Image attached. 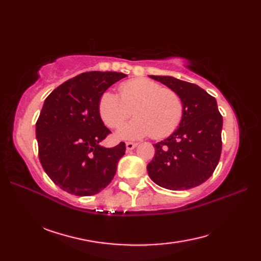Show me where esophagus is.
<instances>
[{
	"mask_svg": "<svg viewBox=\"0 0 261 261\" xmlns=\"http://www.w3.org/2000/svg\"><path fill=\"white\" fill-rule=\"evenodd\" d=\"M137 146H138V143H136V142H126L125 143V147H126L127 151H130V150H132V149H135Z\"/></svg>",
	"mask_w": 261,
	"mask_h": 261,
	"instance_id": "1",
	"label": "esophagus"
}]
</instances>
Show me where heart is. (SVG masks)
<instances>
[{"label":"heart","mask_w":261,"mask_h":261,"mask_svg":"<svg viewBox=\"0 0 261 261\" xmlns=\"http://www.w3.org/2000/svg\"><path fill=\"white\" fill-rule=\"evenodd\" d=\"M120 96L104 92L98 101V113L105 124L118 127L132 114L135 119L118 131L121 139H139L152 136L156 139L167 137L179 126L184 116V104L173 90L164 88L156 82L137 79L120 85Z\"/></svg>","instance_id":"obj_1"}]
</instances>
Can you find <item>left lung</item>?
<instances>
[{
	"mask_svg": "<svg viewBox=\"0 0 261 261\" xmlns=\"http://www.w3.org/2000/svg\"><path fill=\"white\" fill-rule=\"evenodd\" d=\"M180 96L184 116L177 130L154 143L147 166L149 177L160 187L185 191L212 176L222 150L223 119L216 99L203 88L171 76H149Z\"/></svg>",
	"mask_w": 261,
	"mask_h": 261,
	"instance_id": "8db88e82",
	"label": "left lung"
}]
</instances>
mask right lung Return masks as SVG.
Segmentation results:
<instances>
[{
  "mask_svg": "<svg viewBox=\"0 0 261 261\" xmlns=\"http://www.w3.org/2000/svg\"><path fill=\"white\" fill-rule=\"evenodd\" d=\"M126 77L116 71H88L49 94L36 123L39 159L50 179L77 196L101 192L113 179L125 143L99 146L111 131L98 113L102 94Z\"/></svg>",
  "mask_w": 261,
  "mask_h": 261,
  "instance_id": "obj_1",
  "label": "right lung"
}]
</instances>
